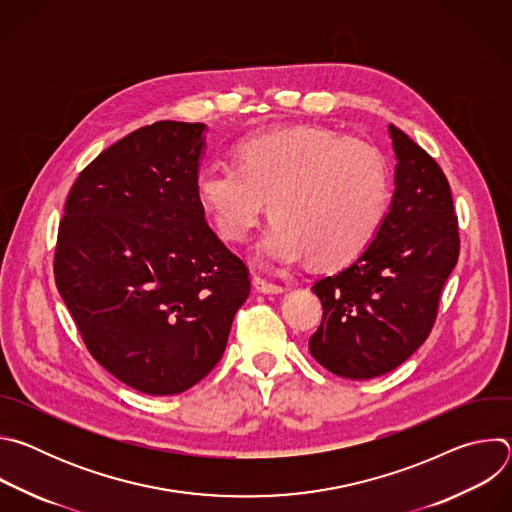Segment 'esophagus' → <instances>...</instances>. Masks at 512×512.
I'll list each match as a JSON object with an SVG mask.
<instances>
[{
  "instance_id": "34e87169",
  "label": "esophagus",
  "mask_w": 512,
  "mask_h": 512,
  "mask_svg": "<svg viewBox=\"0 0 512 512\" xmlns=\"http://www.w3.org/2000/svg\"><path fill=\"white\" fill-rule=\"evenodd\" d=\"M253 285H255L257 291H261V294H281V291L285 289L283 285L273 283V281H267V279H263L261 275H253Z\"/></svg>"
}]
</instances>
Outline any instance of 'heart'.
<instances>
[{"label": "heart", "mask_w": 512, "mask_h": 512, "mask_svg": "<svg viewBox=\"0 0 512 512\" xmlns=\"http://www.w3.org/2000/svg\"><path fill=\"white\" fill-rule=\"evenodd\" d=\"M196 200L227 243H243L269 202L275 221L257 245L267 265L310 257L322 269L352 263L377 239L389 210V174L373 145L300 127L243 137L231 164L202 168Z\"/></svg>", "instance_id": "heart-1"}]
</instances>
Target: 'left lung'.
Masks as SVG:
<instances>
[{
  "label": "left lung",
  "mask_w": 512,
  "mask_h": 512,
  "mask_svg": "<svg viewBox=\"0 0 512 512\" xmlns=\"http://www.w3.org/2000/svg\"><path fill=\"white\" fill-rule=\"evenodd\" d=\"M395 194L373 245L314 283L322 322L310 352L344 379H375L405 362L429 336L442 289L460 255L458 216L444 170L399 127Z\"/></svg>",
  "instance_id": "8db88e82"
}]
</instances>
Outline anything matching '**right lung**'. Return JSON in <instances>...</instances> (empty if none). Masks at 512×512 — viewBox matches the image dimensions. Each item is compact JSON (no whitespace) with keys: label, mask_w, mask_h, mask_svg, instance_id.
<instances>
[{"label":"right lung","mask_w":512,"mask_h":512,"mask_svg":"<svg viewBox=\"0 0 512 512\" xmlns=\"http://www.w3.org/2000/svg\"><path fill=\"white\" fill-rule=\"evenodd\" d=\"M202 123L158 121L72 184L54 281L91 356L145 395H176L221 360L249 267L208 227L194 184Z\"/></svg>","instance_id":"obj_1"}]
</instances>
